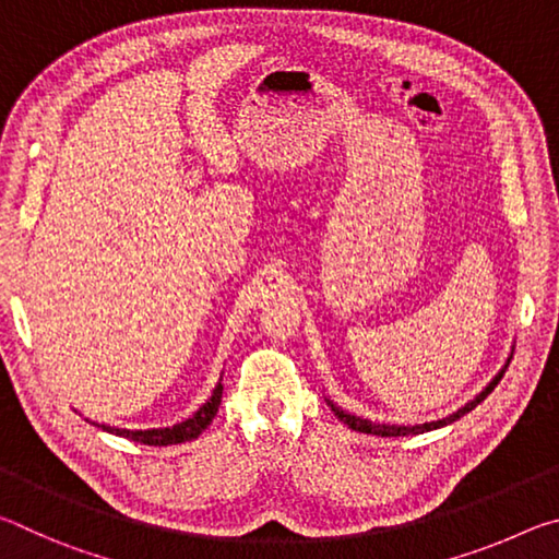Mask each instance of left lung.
Listing matches in <instances>:
<instances>
[{
    "label": "left lung",
    "instance_id": "left-lung-1",
    "mask_svg": "<svg viewBox=\"0 0 559 559\" xmlns=\"http://www.w3.org/2000/svg\"><path fill=\"white\" fill-rule=\"evenodd\" d=\"M503 380V372H500L493 382H490L484 392H480L476 400L473 402H468L466 406H463V409H459L456 414H451V416H447V419H439V421H431V424H421V427H390V424H372V421H367V419H359V416H353V414H345L343 409H337L335 404H330V409L335 412V416L343 424H347L349 429L353 431H362V433H374V437H409V433H424V431H431V429H439V427H447V424H451V421H456V419H461L463 414H468L471 409H476V406L486 400V396L496 390L498 386V382Z\"/></svg>",
    "mask_w": 559,
    "mask_h": 559
}]
</instances>
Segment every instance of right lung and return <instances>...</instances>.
<instances>
[{"instance_id":"1","label":"right lung","mask_w":559,"mask_h":559,"mask_svg":"<svg viewBox=\"0 0 559 559\" xmlns=\"http://www.w3.org/2000/svg\"><path fill=\"white\" fill-rule=\"evenodd\" d=\"M222 392H224V384L219 382L216 384V390L212 394V400L206 402L200 412H197L192 419H187L182 424H177L173 429H150V431H130V429H112V427H103L110 433H118V437H126L132 439L138 443H147V447H169V443H182V441H192L200 437V433L210 427L212 419L219 412V404H222Z\"/></svg>"}]
</instances>
